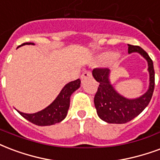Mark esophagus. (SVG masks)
<instances>
[{
	"instance_id": "34e87169",
	"label": "esophagus",
	"mask_w": 160,
	"mask_h": 160,
	"mask_svg": "<svg viewBox=\"0 0 160 160\" xmlns=\"http://www.w3.org/2000/svg\"><path fill=\"white\" fill-rule=\"evenodd\" d=\"M88 77H92V72L91 71H85L83 74H81L80 78H81V80H85Z\"/></svg>"
}]
</instances>
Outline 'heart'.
Wrapping results in <instances>:
<instances>
[{
  "mask_svg": "<svg viewBox=\"0 0 160 160\" xmlns=\"http://www.w3.org/2000/svg\"><path fill=\"white\" fill-rule=\"evenodd\" d=\"M118 56H117V55H114L113 52H106L102 53L101 56H100V59H101V60H108V59L110 58H116Z\"/></svg>",
  "mask_w": 160,
  "mask_h": 160,
  "instance_id": "1",
  "label": "heart"
}]
</instances>
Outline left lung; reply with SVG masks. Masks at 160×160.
Wrapping results in <instances>:
<instances>
[{"label": "left lung", "instance_id": "1", "mask_svg": "<svg viewBox=\"0 0 160 160\" xmlns=\"http://www.w3.org/2000/svg\"><path fill=\"white\" fill-rule=\"evenodd\" d=\"M138 52L146 59L148 65L149 86L140 98L129 99L115 91L110 82L108 68H94L92 75L99 83L94 98L97 113L99 118L109 124H125L139 115L148 105L154 90V69L152 59L138 46L128 45V53Z\"/></svg>", "mask_w": 160, "mask_h": 160}]
</instances>
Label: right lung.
I'll use <instances>...</instances> for the list:
<instances>
[{
    "mask_svg": "<svg viewBox=\"0 0 160 160\" xmlns=\"http://www.w3.org/2000/svg\"><path fill=\"white\" fill-rule=\"evenodd\" d=\"M23 45H35V44L27 42V43H23L21 46H23ZM80 86V79L71 81L67 85H65L56 99L48 107L44 108L41 111H39L37 113H24L19 112L18 110L17 111L24 119L36 125L46 126V125H55L57 123L61 122L65 119V117L67 116L68 110L69 108L71 95L77 89H79Z\"/></svg>",
    "mask_w": 160,
    "mask_h": 160,
    "instance_id": "add662e5",
    "label": "right lung"
}]
</instances>
